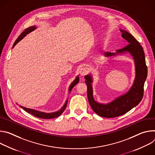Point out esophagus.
<instances>
[{"mask_svg": "<svg viewBox=\"0 0 155 155\" xmlns=\"http://www.w3.org/2000/svg\"><path fill=\"white\" fill-rule=\"evenodd\" d=\"M87 72V70L86 68H82L80 69V71H79V74L81 76H84V75H86Z\"/></svg>", "mask_w": 155, "mask_h": 155, "instance_id": "1", "label": "esophagus"}]
</instances>
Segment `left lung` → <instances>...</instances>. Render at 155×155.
<instances>
[{
    "instance_id": "left-lung-1",
    "label": "left lung",
    "mask_w": 155,
    "mask_h": 155,
    "mask_svg": "<svg viewBox=\"0 0 155 155\" xmlns=\"http://www.w3.org/2000/svg\"><path fill=\"white\" fill-rule=\"evenodd\" d=\"M121 37L128 43L126 47L117 50L115 53L104 51V56L112 58L126 54L133 59L135 65V78L130 89L124 94L118 96L107 104L96 101L93 96V75L90 73L84 76L87 85V95L89 103L93 111L98 115L105 118H114L125 114L137 105L141 101L143 94V86L147 77V67L143 50L140 44L127 31L120 29Z\"/></svg>"
}]
</instances>
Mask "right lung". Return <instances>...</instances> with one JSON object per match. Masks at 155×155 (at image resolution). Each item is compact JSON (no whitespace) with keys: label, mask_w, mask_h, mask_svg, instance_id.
Here are the masks:
<instances>
[{"label":"right lung","mask_w":155,"mask_h":155,"mask_svg":"<svg viewBox=\"0 0 155 155\" xmlns=\"http://www.w3.org/2000/svg\"><path fill=\"white\" fill-rule=\"evenodd\" d=\"M36 29H37V26H31V27L27 28L26 29H25V31L18 37V38L16 39V40L14 43L13 46V48L15 47V46L16 45V44L20 40H21L25 36H26V35H28L30 32L34 31ZM79 80H80L79 76L77 75L76 77V78H75V80L71 83V84L69 86V93H71V90H72V88L75 86V85L77 84L79 82ZM68 102V99L66 100L65 104H64V105L62 107V108L61 109L58 110V111H56V112H51V113H46V112H40V111H38V110L32 109V108H26V107L21 106L20 105H19V106L21 108H23L25 110V111L27 112L28 113H29V114H31L32 115H34V116H35V117H36L37 118H43V119H51V118H54L58 117H59V115H61L63 113V112L65 110L66 107H67Z\"/></svg>","instance_id":"add662e5"}]
</instances>
